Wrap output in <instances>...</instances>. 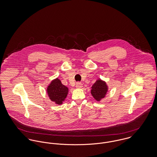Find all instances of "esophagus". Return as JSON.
<instances>
[{
    "label": "esophagus",
    "instance_id": "esophagus-1",
    "mask_svg": "<svg viewBox=\"0 0 157 157\" xmlns=\"http://www.w3.org/2000/svg\"><path fill=\"white\" fill-rule=\"evenodd\" d=\"M76 87L77 88H81L82 87V83H81V82H77L76 85Z\"/></svg>",
    "mask_w": 157,
    "mask_h": 157
}]
</instances>
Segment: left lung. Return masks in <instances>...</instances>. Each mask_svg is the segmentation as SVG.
Wrapping results in <instances>:
<instances>
[{"label":"left lung","mask_w":157,"mask_h":157,"mask_svg":"<svg viewBox=\"0 0 157 157\" xmlns=\"http://www.w3.org/2000/svg\"><path fill=\"white\" fill-rule=\"evenodd\" d=\"M108 90L106 83L100 79L97 80L96 82L91 86V93L97 101H100L103 98Z\"/></svg>","instance_id":"1"}]
</instances>
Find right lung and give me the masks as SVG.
Wrapping results in <instances>:
<instances>
[{
    "mask_svg": "<svg viewBox=\"0 0 157 157\" xmlns=\"http://www.w3.org/2000/svg\"><path fill=\"white\" fill-rule=\"evenodd\" d=\"M47 91L52 101L57 105H61L67 97L69 89L67 86L62 84L59 78H56L51 81L47 87Z\"/></svg>",
    "mask_w": 157,
    "mask_h": 157,
    "instance_id": "add662e5",
    "label": "right lung"
}]
</instances>
